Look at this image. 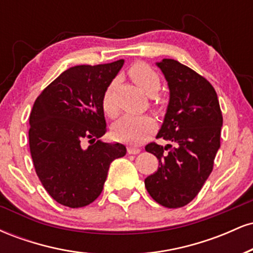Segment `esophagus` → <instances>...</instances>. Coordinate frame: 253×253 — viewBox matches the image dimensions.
I'll use <instances>...</instances> for the list:
<instances>
[{"label":"esophagus","instance_id":"esophagus-1","mask_svg":"<svg viewBox=\"0 0 253 253\" xmlns=\"http://www.w3.org/2000/svg\"><path fill=\"white\" fill-rule=\"evenodd\" d=\"M127 152H128V155H136V153L140 152V149L133 146V145H128V146H127Z\"/></svg>","mask_w":253,"mask_h":253}]
</instances>
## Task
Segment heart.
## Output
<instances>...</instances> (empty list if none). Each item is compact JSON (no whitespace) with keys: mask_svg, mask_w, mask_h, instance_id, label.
I'll use <instances>...</instances> for the list:
<instances>
[{"mask_svg":"<svg viewBox=\"0 0 253 253\" xmlns=\"http://www.w3.org/2000/svg\"><path fill=\"white\" fill-rule=\"evenodd\" d=\"M128 75L130 80L143 90L145 94L150 96L157 94V91L161 88V78L147 64H133L129 68ZM113 86H114V83H110L104 90L102 107L109 117L114 118L118 114V110L112 98ZM155 121L146 115H126L114 125L113 130L118 139L129 141V143H140L155 130Z\"/></svg>","mask_w":253,"mask_h":253,"instance_id":"heart-1","label":"heart"}]
</instances>
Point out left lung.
Masks as SVG:
<instances>
[{
    "label": "left lung",
    "mask_w": 253,
    "mask_h": 253,
    "mask_svg": "<svg viewBox=\"0 0 253 253\" xmlns=\"http://www.w3.org/2000/svg\"><path fill=\"white\" fill-rule=\"evenodd\" d=\"M157 66L170 90L157 138L170 144L145 146L159 164L158 170L145 178V187L157 203L179 208L195 199L213 170L222 114L215 90L205 77L175 59H163Z\"/></svg>",
    "instance_id": "left-lung-1"
}]
</instances>
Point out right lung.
Here are the masks:
<instances>
[{
    "label": "right lung",
    "mask_w": 253,
    "mask_h": 253,
    "mask_svg": "<svg viewBox=\"0 0 253 253\" xmlns=\"http://www.w3.org/2000/svg\"><path fill=\"white\" fill-rule=\"evenodd\" d=\"M124 59L77 65L64 71L37 97L30 115V150L40 182L54 201L70 208L100 196L109 165L126 155L123 144L103 143L104 90Z\"/></svg>",
    "instance_id": "obj_1"
}]
</instances>
